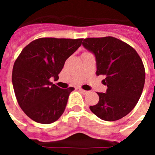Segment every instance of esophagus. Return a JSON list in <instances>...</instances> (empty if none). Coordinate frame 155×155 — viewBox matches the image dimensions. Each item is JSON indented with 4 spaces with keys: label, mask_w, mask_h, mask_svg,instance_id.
Listing matches in <instances>:
<instances>
[{
    "label": "esophagus",
    "mask_w": 155,
    "mask_h": 155,
    "mask_svg": "<svg viewBox=\"0 0 155 155\" xmlns=\"http://www.w3.org/2000/svg\"><path fill=\"white\" fill-rule=\"evenodd\" d=\"M79 90H80V91L82 93V94H87V93L88 92V91H85V90L82 89V88H80V89H79Z\"/></svg>",
    "instance_id": "obj_1"
}]
</instances>
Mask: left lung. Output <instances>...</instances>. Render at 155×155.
<instances>
[{"mask_svg": "<svg viewBox=\"0 0 155 155\" xmlns=\"http://www.w3.org/2000/svg\"><path fill=\"white\" fill-rule=\"evenodd\" d=\"M82 45L95 56L96 75H104L106 93L98 92L99 101L90 109L98 118L115 121L135 107L143 91L145 69L132 46L115 37L87 38Z\"/></svg>", "mask_w": 155, "mask_h": 155, "instance_id": "1", "label": "left lung"}]
</instances>
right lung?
<instances>
[{
	"instance_id": "add662e5",
	"label": "right lung",
	"mask_w": 155,
	"mask_h": 155,
	"mask_svg": "<svg viewBox=\"0 0 155 155\" xmlns=\"http://www.w3.org/2000/svg\"><path fill=\"white\" fill-rule=\"evenodd\" d=\"M83 39L39 38L22 50L14 64L12 84L18 103L27 116L42 124L57 121L65 110L72 87L61 88L50 81Z\"/></svg>"
}]
</instances>
